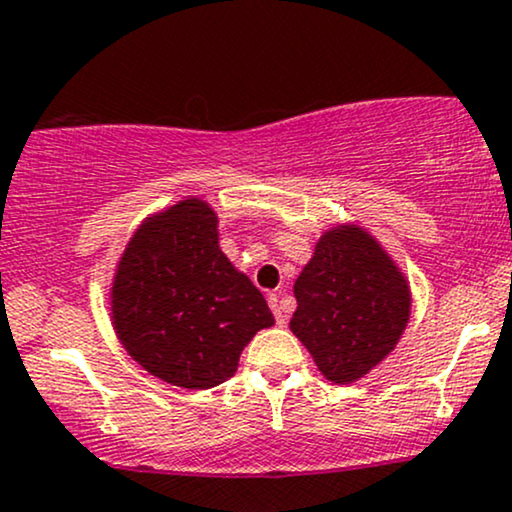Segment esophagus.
<instances>
[{
  "label": "esophagus",
  "instance_id": "esophagus-1",
  "mask_svg": "<svg viewBox=\"0 0 512 512\" xmlns=\"http://www.w3.org/2000/svg\"><path fill=\"white\" fill-rule=\"evenodd\" d=\"M268 304H270V309H273V314H275V323H278V326H285V321H287V316H285V311H282V304H280V297L278 294H268Z\"/></svg>",
  "mask_w": 512,
  "mask_h": 512
}]
</instances>
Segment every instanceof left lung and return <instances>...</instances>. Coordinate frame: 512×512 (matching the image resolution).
Segmentation results:
<instances>
[{
  "mask_svg": "<svg viewBox=\"0 0 512 512\" xmlns=\"http://www.w3.org/2000/svg\"><path fill=\"white\" fill-rule=\"evenodd\" d=\"M290 330L323 376L354 383L381 364L410 321L412 294L383 246L357 225L323 232L294 282Z\"/></svg>",
  "mask_w": 512,
  "mask_h": 512,
  "instance_id": "1",
  "label": "left lung"
}]
</instances>
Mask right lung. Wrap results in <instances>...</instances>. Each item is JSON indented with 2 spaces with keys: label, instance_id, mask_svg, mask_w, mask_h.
I'll return each instance as SVG.
<instances>
[{
  "label": "right lung",
  "instance_id": "right-lung-1",
  "mask_svg": "<svg viewBox=\"0 0 512 512\" xmlns=\"http://www.w3.org/2000/svg\"><path fill=\"white\" fill-rule=\"evenodd\" d=\"M112 326L148 374L206 390L234 376L239 354L275 323L254 282L218 244V215L184 198L143 220L119 258Z\"/></svg>",
  "mask_w": 512,
  "mask_h": 512
}]
</instances>
